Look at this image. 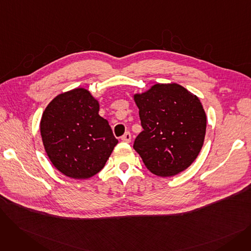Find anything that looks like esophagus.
<instances>
[{"label": "esophagus", "instance_id": "esophagus-1", "mask_svg": "<svg viewBox=\"0 0 251 251\" xmlns=\"http://www.w3.org/2000/svg\"><path fill=\"white\" fill-rule=\"evenodd\" d=\"M121 140L124 141V142H127L129 143L131 141V134L129 132H126L122 137H121Z\"/></svg>", "mask_w": 251, "mask_h": 251}]
</instances>
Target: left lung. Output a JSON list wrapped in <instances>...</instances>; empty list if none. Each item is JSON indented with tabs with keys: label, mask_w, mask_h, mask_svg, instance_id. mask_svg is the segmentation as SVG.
<instances>
[{
	"label": "left lung",
	"mask_w": 251,
	"mask_h": 251,
	"mask_svg": "<svg viewBox=\"0 0 251 251\" xmlns=\"http://www.w3.org/2000/svg\"><path fill=\"white\" fill-rule=\"evenodd\" d=\"M133 100L139 109L142 132L133 149L146 167L160 177L186 170L204 142L206 115L194 94L178 83H156Z\"/></svg>",
	"instance_id": "8db88e82"
}]
</instances>
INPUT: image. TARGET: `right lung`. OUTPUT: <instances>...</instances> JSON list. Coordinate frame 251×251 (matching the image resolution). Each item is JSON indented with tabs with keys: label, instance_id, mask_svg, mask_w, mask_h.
<instances>
[{
	"label": "right lung",
	"instance_id": "obj_1",
	"mask_svg": "<svg viewBox=\"0 0 251 251\" xmlns=\"http://www.w3.org/2000/svg\"><path fill=\"white\" fill-rule=\"evenodd\" d=\"M100 102L83 87L62 92L47 105L41 135L51 164L65 176L88 179L98 174L118 143Z\"/></svg>",
	"mask_w": 251,
	"mask_h": 251
}]
</instances>
